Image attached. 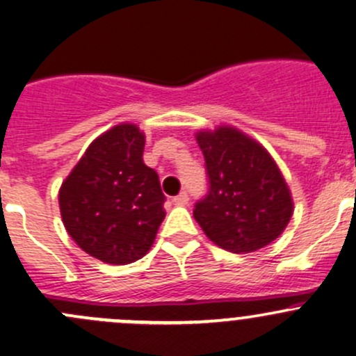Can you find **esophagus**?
<instances>
[{"label":"esophagus","instance_id":"1","mask_svg":"<svg viewBox=\"0 0 356 356\" xmlns=\"http://www.w3.org/2000/svg\"><path fill=\"white\" fill-rule=\"evenodd\" d=\"M188 201H189V195L186 191H182L181 195H177L174 198V203L177 204V207H184V204H188Z\"/></svg>","mask_w":356,"mask_h":356}]
</instances>
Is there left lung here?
I'll return each mask as SVG.
<instances>
[{
  "mask_svg": "<svg viewBox=\"0 0 356 356\" xmlns=\"http://www.w3.org/2000/svg\"><path fill=\"white\" fill-rule=\"evenodd\" d=\"M196 141L210 186L193 215L207 238L238 254L277 239L293 215V198L274 158L229 125L200 131Z\"/></svg>",
  "mask_w": 356,
  "mask_h": 356,
  "instance_id": "left-lung-1",
  "label": "left lung"
}]
</instances>
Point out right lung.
<instances>
[{"label": "right lung", "instance_id": "1", "mask_svg": "<svg viewBox=\"0 0 356 356\" xmlns=\"http://www.w3.org/2000/svg\"><path fill=\"white\" fill-rule=\"evenodd\" d=\"M145 134L120 124L89 145L60 188L63 225L79 248L105 264L145 257L165 218L158 174L143 161Z\"/></svg>", "mask_w": 356, "mask_h": 356}]
</instances>
